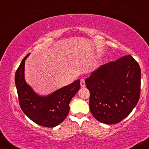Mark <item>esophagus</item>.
<instances>
[{"label":"esophagus","mask_w":149,"mask_h":149,"mask_svg":"<svg viewBox=\"0 0 149 149\" xmlns=\"http://www.w3.org/2000/svg\"><path fill=\"white\" fill-rule=\"evenodd\" d=\"M80 86H81L82 88H85V83L84 79L80 80Z\"/></svg>","instance_id":"esophagus-1"}]
</instances>
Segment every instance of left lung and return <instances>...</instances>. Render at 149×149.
I'll list each match as a JSON object with an SVG mask.
<instances>
[{"label":"left lung","instance_id":"obj_1","mask_svg":"<svg viewBox=\"0 0 149 149\" xmlns=\"http://www.w3.org/2000/svg\"><path fill=\"white\" fill-rule=\"evenodd\" d=\"M90 109L95 119L116 124L125 118L139 100L141 69L131 55L102 65L85 79Z\"/></svg>","mask_w":149,"mask_h":149}]
</instances>
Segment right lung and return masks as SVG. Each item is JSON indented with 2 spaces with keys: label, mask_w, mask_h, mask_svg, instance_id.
<instances>
[{
  "label": "right lung",
  "mask_w": 149,
  "mask_h": 149,
  "mask_svg": "<svg viewBox=\"0 0 149 149\" xmlns=\"http://www.w3.org/2000/svg\"><path fill=\"white\" fill-rule=\"evenodd\" d=\"M22 61L15 73V85L22 110L34 123L46 127L57 126L64 120L69 112V104L80 88V79L62 87L48 95H40L26 82L25 60Z\"/></svg>",
  "instance_id": "right-lung-1"
}]
</instances>
